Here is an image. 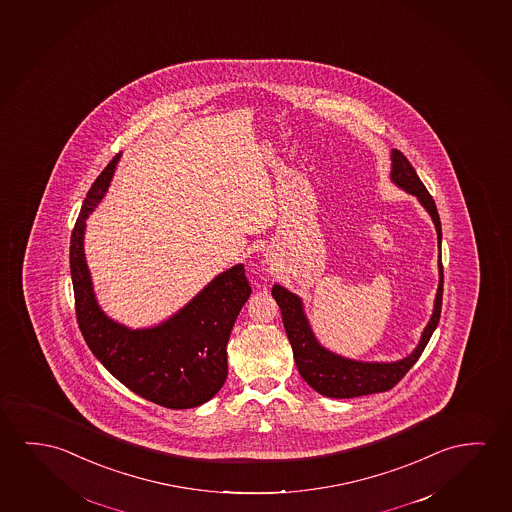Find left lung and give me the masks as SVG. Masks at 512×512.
Listing matches in <instances>:
<instances>
[{"label":"left lung","mask_w":512,"mask_h":512,"mask_svg":"<svg viewBox=\"0 0 512 512\" xmlns=\"http://www.w3.org/2000/svg\"><path fill=\"white\" fill-rule=\"evenodd\" d=\"M390 175H392V181L399 188L406 189L408 193L415 195L420 200V204L427 209V213L431 214L434 227L438 232V243L441 244L440 214H438L433 197L425 189L424 182L420 181L415 168L399 150L392 152V173ZM438 266H440V285H438V294L434 301L433 317L425 326L417 349L409 354L408 358L394 363L356 362V360H347V358L330 353L315 340L314 333L308 326L307 317L303 314L301 299L284 287L275 285L271 292H273V298L276 299L278 307L282 310L285 333L291 342L292 353H294V360H296V367H298L301 378L305 379L315 392L326 395V397H335V399H351V397H360V395L379 394V392H386V390L394 388L408 374V370L417 363L420 354L424 353L433 331L440 323L441 298H443V264H441V260Z\"/></svg>","instance_id":"1"}]
</instances>
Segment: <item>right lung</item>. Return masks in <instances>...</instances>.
<instances>
[{"mask_svg":"<svg viewBox=\"0 0 512 512\" xmlns=\"http://www.w3.org/2000/svg\"><path fill=\"white\" fill-rule=\"evenodd\" d=\"M120 154L95 179L71 236V276L79 330L95 358L134 394L170 409L200 406L227 379V342L252 287L237 264L216 276L179 314L147 330H129L95 301L83 252L85 220L110 186Z\"/></svg>","mask_w":512,"mask_h":512,"instance_id":"add662e5","label":"right lung"}]
</instances>
